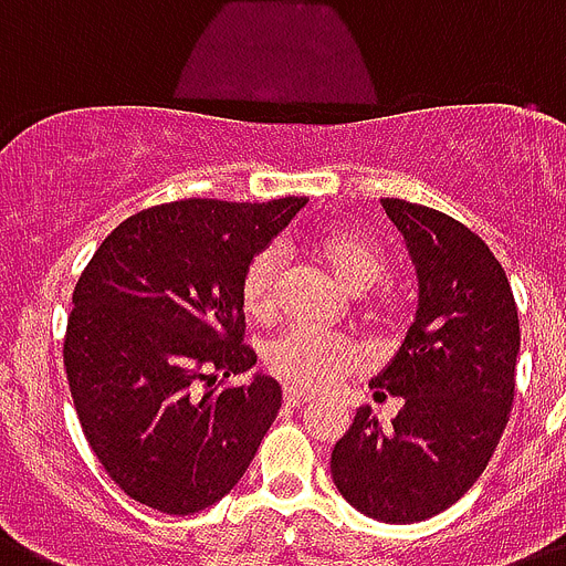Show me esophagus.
I'll return each mask as SVG.
<instances>
[{
	"label": "esophagus",
	"instance_id": "1",
	"mask_svg": "<svg viewBox=\"0 0 566 566\" xmlns=\"http://www.w3.org/2000/svg\"><path fill=\"white\" fill-rule=\"evenodd\" d=\"M311 400V394H305L302 388H284V402H287V406H305V402Z\"/></svg>",
	"mask_w": 566,
	"mask_h": 566
}]
</instances>
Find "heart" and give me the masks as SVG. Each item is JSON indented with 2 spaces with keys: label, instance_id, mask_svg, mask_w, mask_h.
Wrapping results in <instances>:
<instances>
[{
  "label": "heart",
  "instance_id": "heart-1",
  "mask_svg": "<svg viewBox=\"0 0 566 566\" xmlns=\"http://www.w3.org/2000/svg\"><path fill=\"white\" fill-rule=\"evenodd\" d=\"M313 253L336 275V282L354 293L368 291L388 273L386 250L359 227L322 230L313 239ZM241 307L255 322L275 319L282 311V253L275 247L259 250L244 268ZM356 363H359L356 345L307 325L284 331L264 350L268 371L287 386L305 388V391L336 386L342 377L354 371Z\"/></svg>",
  "mask_w": 566,
  "mask_h": 566
}]
</instances>
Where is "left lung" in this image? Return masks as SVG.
Masks as SVG:
<instances>
[{"label":"left lung","instance_id":"8db88e82","mask_svg":"<svg viewBox=\"0 0 566 566\" xmlns=\"http://www.w3.org/2000/svg\"><path fill=\"white\" fill-rule=\"evenodd\" d=\"M417 270V313L400 350L371 379L374 400L400 397L391 426L356 408L331 452L339 495L382 524L449 510L486 469L515 397L521 350L501 261L446 212L382 198Z\"/></svg>","mask_w":566,"mask_h":566}]
</instances>
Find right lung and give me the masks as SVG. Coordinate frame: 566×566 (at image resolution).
Here are the masks:
<instances>
[{"label":"right lung","instance_id":"obj_1","mask_svg":"<svg viewBox=\"0 0 566 566\" xmlns=\"http://www.w3.org/2000/svg\"><path fill=\"white\" fill-rule=\"evenodd\" d=\"M307 198H189L114 227L74 287L63 359L83 434L117 486L166 515L230 492L282 408V388L247 374L241 275Z\"/></svg>","mask_w":566,"mask_h":566}]
</instances>
